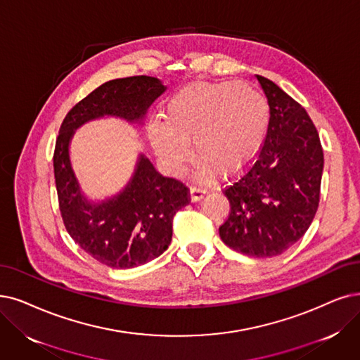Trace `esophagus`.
I'll list each match as a JSON object with an SVG mask.
<instances>
[{
    "label": "esophagus",
    "mask_w": 360,
    "mask_h": 360,
    "mask_svg": "<svg viewBox=\"0 0 360 360\" xmlns=\"http://www.w3.org/2000/svg\"><path fill=\"white\" fill-rule=\"evenodd\" d=\"M205 189L202 188V186H192L191 188V199L193 200V202H196V200H199L200 198H202L205 195Z\"/></svg>",
    "instance_id": "1"
}]
</instances>
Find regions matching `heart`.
<instances>
[{"mask_svg":"<svg viewBox=\"0 0 360 360\" xmlns=\"http://www.w3.org/2000/svg\"><path fill=\"white\" fill-rule=\"evenodd\" d=\"M165 120H153L148 133L164 164L180 169L193 156L207 174H235L260 149L269 124L266 98L233 81L192 84L169 98Z\"/></svg>","mask_w":360,"mask_h":360,"instance_id":"b5f03b06","label":"heart"}]
</instances>
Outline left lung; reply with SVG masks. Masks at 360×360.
<instances>
[{
	"mask_svg": "<svg viewBox=\"0 0 360 360\" xmlns=\"http://www.w3.org/2000/svg\"><path fill=\"white\" fill-rule=\"evenodd\" d=\"M267 97V134L247 172L223 189L230 212L219 232L250 257H275L303 236L319 207L323 150L309 113L278 85L257 75Z\"/></svg>",
	"mask_w": 360,
	"mask_h": 360,
	"instance_id": "obj_1",
	"label": "left lung"
}]
</instances>
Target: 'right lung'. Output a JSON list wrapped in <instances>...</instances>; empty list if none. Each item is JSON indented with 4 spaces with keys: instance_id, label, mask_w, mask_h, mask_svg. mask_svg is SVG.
Masks as SVG:
<instances>
[{
    "instance_id": "1",
    "label": "right lung",
    "mask_w": 360,
    "mask_h": 360,
    "mask_svg": "<svg viewBox=\"0 0 360 360\" xmlns=\"http://www.w3.org/2000/svg\"><path fill=\"white\" fill-rule=\"evenodd\" d=\"M164 91L160 79L146 75L108 81L68 112L56 140L53 167L65 227L81 250L112 269L149 263L168 248L172 219L189 204V188L160 174L140 155L127 188L105 202L91 204L70 167L69 141L84 122L105 115L139 122Z\"/></svg>"
}]
</instances>
